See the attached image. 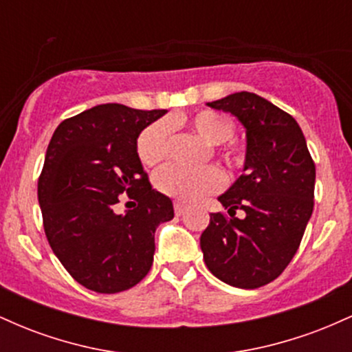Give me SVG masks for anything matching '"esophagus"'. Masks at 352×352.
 Wrapping results in <instances>:
<instances>
[{"instance_id":"esophagus-1","label":"esophagus","mask_w":352,"mask_h":352,"mask_svg":"<svg viewBox=\"0 0 352 352\" xmlns=\"http://www.w3.org/2000/svg\"><path fill=\"white\" fill-rule=\"evenodd\" d=\"M173 210H175L177 217H182L185 212H187V205L180 204V201H175V205H173Z\"/></svg>"}]
</instances>
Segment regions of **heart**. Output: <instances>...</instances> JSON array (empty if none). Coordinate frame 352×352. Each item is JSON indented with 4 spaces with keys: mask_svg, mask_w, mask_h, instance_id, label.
Masks as SVG:
<instances>
[{
    "mask_svg": "<svg viewBox=\"0 0 352 352\" xmlns=\"http://www.w3.org/2000/svg\"><path fill=\"white\" fill-rule=\"evenodd\" d=\"M168 124H187L205 142L213 145L217 157L228 168L243 167V147L228 140L235 134V124L230 117L210 109H201L190 117H172ZM135 151L145 167H155L164 162L168 153V125L159 120L142 129L137 135ZM153 182L164 195L180 201H195L207 193L217 192L223 184V177L215 167L184 168L167 165L155 173Z\"/></svg>",
    "mask_w": 352,
    "mask_h": 352,
    "instance_id": "obj_1",
    "label": "heart"
}]
</instances>
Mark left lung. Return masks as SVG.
Listing matches in <instances>:
<instances>
[{
	"label": "left lung",
	"mask_w": 352,
	"mask_h": 352,
	"mask_svg": "<svg viewBox=\"0 0 352 352\" xmlns=\"http://www.w3.org/2000/svg\"><path fill=\"white\" fill-rule=\"evenodd\" d=\"M208 106L245 125L246 159L243 175L218 197L230 217L210 213L200 236L204 260L227 285L260 288L276 280L300 248L314 207L316 165L296 120L270 100L241 91Z\"/></svg>",
	"instance_id": "1"
}]
</instances>
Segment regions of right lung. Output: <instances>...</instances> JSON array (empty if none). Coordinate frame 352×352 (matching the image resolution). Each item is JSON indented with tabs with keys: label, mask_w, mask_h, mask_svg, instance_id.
<instances>
[{
	"label": "right lung",
	"mask_w": 352,
	"mask_h": 352,
	"mask_svg": "<svg viewBox=\"0 0 352 352\" xmlns=\"http://www.w3.org/2000/svg\"><path fill=\"white\" fill-rule=\"evenodd\" d=\"M165 109L100 104L58 125L38 180L52 252L79 285L114 294L151 272L153 233L173 218L172 200L152 188L135 142ZM135 208L117 214L123 193Z\"/></svg>",
	"instance_id": "right-lung-1"
}]
</instances>
